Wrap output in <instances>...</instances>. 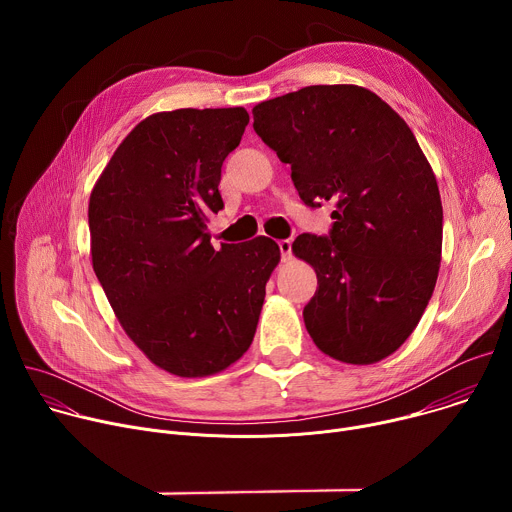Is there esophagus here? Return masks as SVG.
I'll use <instances>...</instances> for the list:
<instances>
[{"mask_svg":"<svg viewBox=\"0 0 512 512\" xmlns=\"http://www.w3.org/2000/svg\"><path fill=\"white\" fill-rule=\"evenodd\" d=\"M277 245H279L281 261H289L291 259V241L289 239H281V241H277Z\"/></svg>","mask_w":512,"mask_h":512,"instance_id":"1","label":"esophagus"}]
</instances>
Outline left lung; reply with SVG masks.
<instances>
[{"label":"left lung","mask_w":512,"mask_h":512,"mask_svg":"<svg viewBox=\"0 0 512 512\" xmlns=\"http://www.w3.org/2000/svg\"><path fill=\"white\" fill-rule=\"evenodd\" d=\"M253 129L291 166L306 206L334 204L328 235L291 245L318 275L304 308L314 344L350 364L383 360L415 330L442 261L440 190L413 131L354 85L263 101Z\"/></svg>","instance_id":"8db88e82"}]
</instances>
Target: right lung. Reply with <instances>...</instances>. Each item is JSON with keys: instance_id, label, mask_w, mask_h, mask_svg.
Wrapping results in <instances>:
<instances>
[{"instance_id": "obj_1", "label": "right lung", "mask_w": 512, "mask_h": 512, "mask_svg": "<svg viewBox=\"0 0 512 512\" xmlns=\"http://www.w3.org/2000/svg\"><path fill=\"white\" fill-rule=\"evenodd\" d=\"M247 123L243 107L150 115L91 192L97 279L127 336L178 377L214 375L247 352L279 261L267 237L210 245L221 168Z\"/></svg>"}]
</instances>
